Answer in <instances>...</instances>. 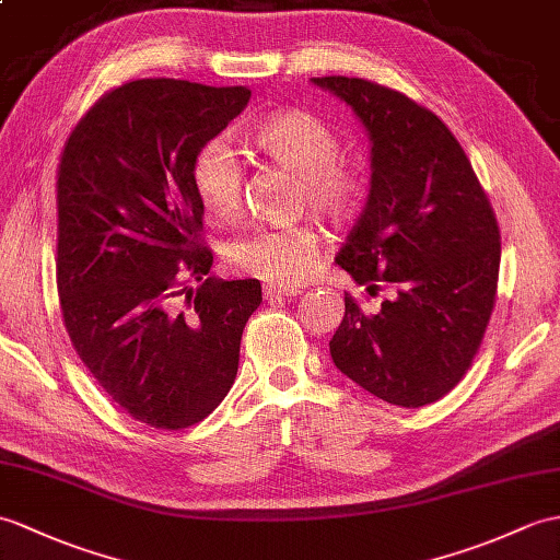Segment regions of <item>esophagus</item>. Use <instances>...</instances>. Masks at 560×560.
I'll return each mask as SVG.
<instances>
[{"instance_id":"obj_1","label":"esophagus","mask_w":560,"mask_h":560,"mask_svg":"<svg viewBox=\"0 0 560 560\" xmlns=\"http://www.w3.org/2000/svg\"><path fill=\"white\" fill-rule=\"evenodd\" d=\"M293 295H301V289H293V285H275V283H267L265 285V301H279V298H293Z\"/></svg>"}]
</instances>
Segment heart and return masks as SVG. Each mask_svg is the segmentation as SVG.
<instances>
[{
  "instance_id": "1",
  "label": "heart",
  "mask_w": 560,
  "mask_h": 560,
  "mask_svg": "<svg viewBox=\"0 0 560 560\" xmlns=\"http://www.w3.org/2000/svg\"><path fill=\"white\" fill-rule=\"evenodd\" d=\"M250 145L301 176V205L322 219L339 224L365 200V166L341 158L339 136L317 114L305 109L271 114L250 133ZM192 186L210 214L219 219L241 214L243 166L224 140H210L195 154ZM229 262L241 275L275 285H295L317 271L322 241L310 224L259 226L231 245Z\"/></svg>"
}]
</instances>
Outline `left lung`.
<instances>
[{
	"label": "left lung",
	"mask_w": 560,
	"mask_h": 560,
	"mask_svg": "<svg viewBox=\"0 0 560 560\" xmlns=\"http://www.w3.org/2000/svg\"><path fill=\"white\" fill-rule=\"evenodd\" d=\"M312 83L341 97L372 142L368 205L336 265L380 310L346 293L329 341L348 380L392 406L444 398L470 370L497 303L501 233L460 142L434 112L365 78Z\"/></svg>",
	"instance_id": "left-lung-1"
}]
</instances>
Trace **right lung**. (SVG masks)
Instances as JSON below:
<instances>
[{
	"label": "right lung",
	"instance_id": "obj_1",
	"mask_svg": "<svg viewBox=\"0 0 560 560\" xmlns=\"http://www.w3.org/2000/svg\"><path fill=\"white\" fill-rule=\"evenodd\" d=\"M248 100L243 85L142 78L102 95L61 152L63 327L116 406L154 429L202 422L224 400L245 322L262 303L257 279L207 277L212 250L192 186L195 154Z\"/></svg>",
	"mask_w": 560,
	"mask_h": 560
}]
</instances>
